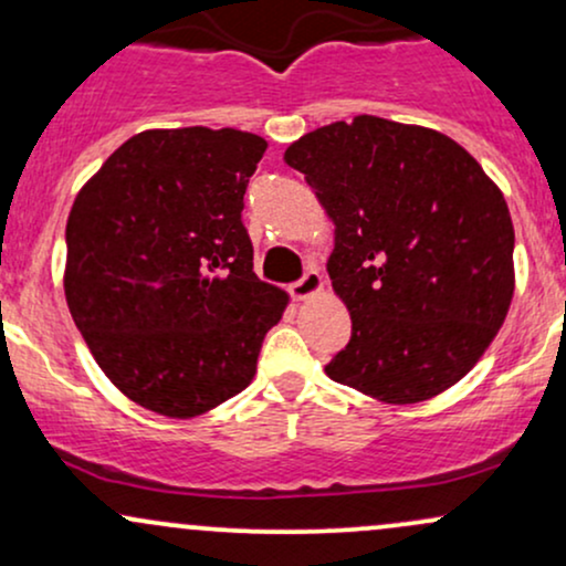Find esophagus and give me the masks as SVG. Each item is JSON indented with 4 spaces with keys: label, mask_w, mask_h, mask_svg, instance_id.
Instances as JSON below:
<instances>
[{
    "label": "esophagus",
    "mask_w": 566,
    "mask_h": 566,
    "mask_svg": "<svg viewBox=\"0 0 566 566\" xmlns=\"http://www.w3.org/2000/svg\"><path fill=\"white\" fill-rule=\"evenodd\" d=\"M322 290H324V279H322V274L316 269L305 271V274L297 279V282L290 287L292 297H295V301H308V297L319 295Z\"/></svg>",
    "instance_id": "1"
}]
</instances>
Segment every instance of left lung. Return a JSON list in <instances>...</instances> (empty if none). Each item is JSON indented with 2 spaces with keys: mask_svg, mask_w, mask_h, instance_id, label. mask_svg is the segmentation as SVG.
Masks as SVG:
<instances>
[{
  "mask_svg": "<svg viewBox=\"0 0 566 566\" xmlns=\"http://www.w3.org/2000/svg\"><path fill=\"white\" fill-rule=\"evenodd\" d=\"M284 161L335 223L327 274L350 340L329 378L386 405L465 378L516 287L511 212L482 165L437 129L369 114L303 135Z\"/></svg>",
  "mask_w": 566,
  "mask_h": 566,
  "instance_id": "left-lung-1",
  "label": "left lung"
}]
</instances>
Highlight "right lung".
Returning <instances> with one entry per match:
<instances>
[{
	"instance_id": "obj_1",
	"label": "right lung",
	"mask_w": 566,
	"mask_h": 566,
	"mask_svg": "<svg viewBox=\"0 0 566 566\" xmlns=\"http://www.w3.org/2000/svg\"><path fill=\"white\" fill-rule=\"evenodd\" d=\"M265 146L233 127L146 129L76 193L69 311L106 378L151 412L197 418L244 391L287 308L252 271L242 223Z\"/></svg>"
}]
</instances>
